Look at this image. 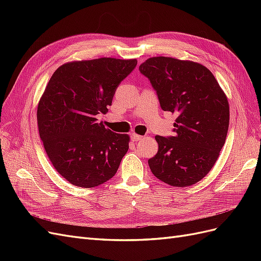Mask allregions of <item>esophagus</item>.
I'll list each match as a JSON object with an SVG mask.
<instances>
[{"label":"esophagus","mask_w":261,"mask_h":261,"mask_svg":"<svg viewBox=\"0 0 261 261\" xmlns=\"http://www.w3.org/2000/svg\"><path fill=\"white\" fill-rule=\"evenodd\" d=\"M130 138H132V140H133V141H138V140H141V139H143V136L137 135V134H132V135H130Z\"/></svg>","instance_id":"34e87169"}]
</instances>
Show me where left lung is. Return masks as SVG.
Instances as JSON below:
<instances>
[{
	"instance_id": "left-lung-1",
	"label": "left lung",
	"mask_w": 261,
	"mask_h": 261,
	"mask_svg": "<svg viewBox=\"0 0 261 261\" xmlns=\"http://www.w3.org/2000/svg\"><path fill=\"white\" fill-rule=\"evenodd\" d=\"M139 70L163 111L177 115L174 136H155L159 149L148 160L150 170L171 186L194 185L208 174L225 143L230 123L225 93L207 67L192 61L150 58Z\"/></svg>"
}]
</instances>
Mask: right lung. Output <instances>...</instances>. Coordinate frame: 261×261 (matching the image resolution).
I'll return each mask as SVG.
<instances>
[{
	"mask_svg": "<svg viewBox=\"0 0 261 261\" xmlns=\"http://www.w3.org/2000/svg\"><path fill=\"white\" fill-rule=\"evenodd\" d=\"M137 60L101 58L63 64L53 73L37 110L39 135L51 163L70 184L96 187L112 178L129 136L98 122Z\"/></svg>",
	"mask_w": 261,
	"mask_h": 261,
	"instance_id": "obj_1",
	"label": "right lung"
}]
</instances>
